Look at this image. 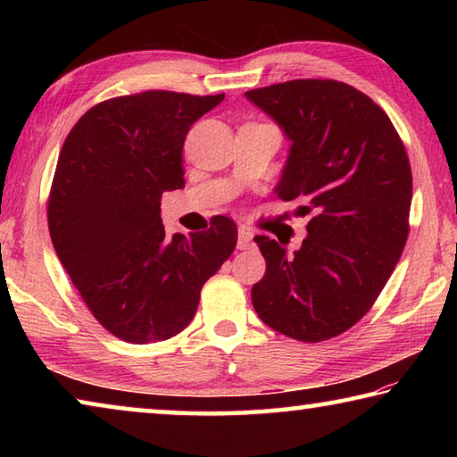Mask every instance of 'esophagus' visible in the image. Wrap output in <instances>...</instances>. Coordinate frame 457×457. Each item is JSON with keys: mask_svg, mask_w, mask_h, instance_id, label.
I'll use <instances>...</instances> for the list:
<instances>
[{"mask_svg": "<svg viewBox=\"0 0 457 457\" xmlns=\"http://www.w3.org/2000/svg\"><path fill=\"white\" fill-rule=\"evenodd\" d=\"M252 239H253V231L245 226H239L237 229V250H247L252 247Z\"/></svg>", "mask_w": 457, "mask_h": 457, "instance_id": "esophagus-1", "label": "esophagus"}]
</instances>
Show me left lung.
<instances>
[{"label":"left lung","instance_id":"obj_1","mask_svg":"<svg viewBox=\"0 0 457 457\" xmlns=\"http://www.w3.org/2000/svg\"><path fill=\"white\" fill-rule=\"evenodd\" d=\"M290 138L276 193L312 213L303 247L256 236L266 274L252 304L270 328L320 343L375 304L409 236L413 195L405 145L386 112L338 80H288L247 90Z\"/></svg>","mask_w":457,"mask_h":457}]
</instances>
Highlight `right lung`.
<instances>
[{
    "label": "right lung",
    "mask_w": 457,
    "mask_h": 457,
    "mask_svg": "<svg viewBox=\"0 0 457 457\" xmlns=\"http://www.w3.org/2000/svg\"><path fill=\"white\" fill-rule=\"evenodd\" d=\"M223 95L146 90L92 106L62 145L50 237L92 316L133 345L167 340L197 312L204 284L237 244L226 215L167 236L161 197L183 189V143Z\"/></svg>",
    "instance_id": "add662e5"
}]
</instances>
